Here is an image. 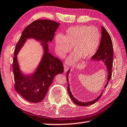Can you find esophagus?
I'll return each mask as SVG.
<instances>
[{
    "mask_svg": "<svg viewBox=\"0 0 127 127\" xmlns=\"http://www.w3.org/2000/svg\"><path fill=\"white\" fill-rule=\"evenodd\" d=\"M64 72L67 71L68 70V67L67 66L66 64H64Z\"/></svg>",
    "mask_w": 127,
    "mask_h": 127,
    "instance_id": "esophagus-1",
    "label": "esophagus"
}]
</instances>
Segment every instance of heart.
I'll return each mask as SVG.
<instances>
[{"instance_id":"heart-1","label":"heart","mask_w":127,"mask_h":127,"mask_svg":"<svg viewBox=\"0 0 127 127\" xmlns=\"http://www.w3.org/2000/svg\"><path fill=\"white\" fill-rule=\"evenodd\" d=\"M101 40L97 28L88 25H78L69 28L65 34H57L55 37L56 51L60 57H64L73 46L74 51L66 59L68 64H73L81 57L90 58L96 51Z\"/></svg>"}]
</instances>
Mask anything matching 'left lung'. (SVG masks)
I'll return each instance as SVG.
<instances>
[{
    "instance_id": "obj_1",
    "label": "left lung",
    "mask_w": 127,
    "mask_h": 127,
    "mask_svg": "<svg viewBox=\"0 0 127 127\" xmlns=\"http://www.w3.org/2000/svg\"><path fill=\"white\" fill-rule=\"evenodd\" d=\"M102 37L100 42L99 46L97 52L95 54L92 56L91 58L92 60L94 61H101L104 63L105 66H106L107 72H108V77H107V82L106 86H104V88L106 87L107 84L108 83V81L110 80L112 76V64H113V44L111 40V37L110 36L108 32H107L103 26H102V32H101ZM70 70L67 72V81L68 86H67V91L69 94V95L71 98V99L72 100L74 103L77 104L78 106H90L92 104H94L100 98H101L102 92L101 93L98 97L96 99L93 100L92 101L83 102L81 101H79L78 100L76 99L75 97L72 95V93L70 91V85L68 83V76Z\"/></svg>"
}]
</instances>
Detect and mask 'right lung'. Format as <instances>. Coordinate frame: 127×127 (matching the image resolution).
Masks as SVG:
<instances>
[{"instance_id": "1", "label": "right lung", "mask_w": 127, "mask_h": 127, "mask_svg": "<svg viewBox=\"0 0 127 127\" xmlns=\"http://www.w3.org/2000/svg\"><path fill=\"white\" fill-rule=\"evenodd\" d=\"M59 25V23L46 19L33 21L24 30L16 45L13 63L14 87L16 91L29 102L39 103L42 101L55 76L64 72L63 63L49 52L48 42L52 41L55 32ZM29 38H34L41 42L44 54L34 72L25 75L19 68L17 55Z\"/></svg>"}]
</instances>
